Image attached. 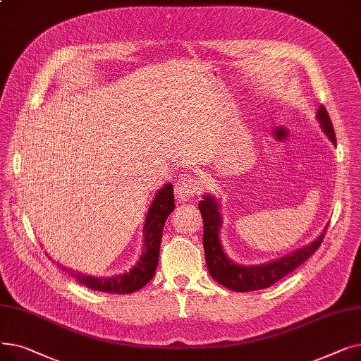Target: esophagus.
<instances>
[{
	"label": "esophagus",
	"mask_w": 361,
	"mask_h": 361,
	"mask_svg": "<svg viewBox=\"0 0 361 361\" xmlns=\"http://www.w3.org/2000/svg\"><path fill=\"white\" fill-rule=\"evenodd\" d=\"M199 188H200L199 178L185 174L176 184V197L180 202H187L193 199L199 193Z\"/></svg>",
	"instance_id": "1"
}]
</instances>
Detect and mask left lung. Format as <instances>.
Segmentation results:
<instances>
[{
	"label": "left lung",
	"mask_w": 361,
	"mask_h": 361,
	"mask_svg": "<svg viewBox=\"0 0 361 361\" xmlns=\"http://www.w3.org/2000/svg\"><path fill=\"white\" fill-rule=\"evenodd\" d=\"M316 117L329 140L332 143H336L335 130L329 118V114L324 105L319 106ZM199 209L203 218V247L207 269H209L211 276L218 281L221 286L238 293L268 288L281 278L287 276L320 247L328 230V226H325L324 233L314 241L305 245V247L294 250L287 256H282L269 263L241 267V264H237L234 263V260L228 259L221 245L219 231L222 218L219 214L218 200L212 195H204L203 200H200L199 203Z\"/></svg>",
	"instance_id": "left-lung-1"
}]
</instances>
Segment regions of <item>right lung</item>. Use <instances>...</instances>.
<instances>
[{
  "mask_svg": "<svg viewBox=\"0 0 361 361\" xmlns=\"http://www.w3.org/2000/svg\"><path fill=\"white\" fill-rule=\"evenodd\" d=\"M174 209L176 203L173 184H165L157 193L147 211V216L143 226V253L139 262L136 263V267H133L128 272L109 278H94L59 264L60 269L68 274V276L74 278L79 283H82V286L93 291H102L109 294H130L143 288L155 275L159 260V247L164 225L169 214Z\"/></svg>",
  "mask_w": 361,
  "mask_h": 361,
  "instance_id": "right-lung-1",
  "label": "right lung"
}]
</instances>
